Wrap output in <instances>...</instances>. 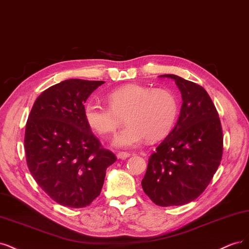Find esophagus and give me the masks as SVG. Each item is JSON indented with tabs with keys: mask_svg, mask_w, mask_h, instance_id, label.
Here are the masks:
<instances>
[{
	"mask_svg": "<svg viewBox=\"0 0 249 249\" xmlns=\"http://www.w3.org/2000/svg\"><path fill=\"white\" fill-rule=\"evenodd\" d=\"M117 157L118 159H126L128 157H130V154L127 153V152H119L117 154Z\"/></svg>",
	"mask_w": 249,
	"mask_h": 249,
	"instance_id": "1",
	"label": "esophagus"
}]
</instances>
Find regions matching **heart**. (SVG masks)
<instances>
[{
  "label": "heart",
  "instance_id": "heart-1",
  "mask_svg": "<svg viewBox=\"0 0 249 249\" xmlns=\"http://www.w3.org/2000/svg\"><path fill=\"white\" fill-rule=\"evenodd\" d=\"M109 106L90 101L84 107L87 125L99 134L113 133L121 123H127L113 140V146L123 149L139 147L147 139L151 142L162 139L176 121L178 101L165 89L130 84L111 91L107 95Z\"/></svg>",
  "mask_w": 249,
  "mask_h": 249
}]
</instances>
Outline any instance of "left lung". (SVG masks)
<instances>
[{
    "label": "left lung",
    "instance_id": "obj_1",
    "mask_svg": "<svg viewBox=\"0 0 249 249\" xmlns=\"http://www.w3.org/2000/svg\"><path fill=\"white\" fill-rule=\"evenodd\" d=\"M159 77L174 79L183 102L173 130L149 158L142 187L158 206H180L202 195L217 171L222 129L217 110L203 87L175 74Z\"/></svg>",
    "mask_w": 249,
    "mask_h": 249
}]
</instances>
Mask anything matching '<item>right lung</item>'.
I'll return each instance as SVG.
<instances>
[{"mask_svg": "<svg viewBox=\"0 0 249 249\" xmlns=\"http://www.w3.org/2000/svg\"><path fill=\"white\" fill-rule=\"evenodd\" d=\"M102 84L73 78L52 86L38 96L28 118V167L38 185L62 206H89L100 195L107 168L117 160L84 118L85 102Z\"/></svg>", "mask_w": 249, "mask_h": 249, "instance_id": "1", "label": "right lung"}]
</instances>
